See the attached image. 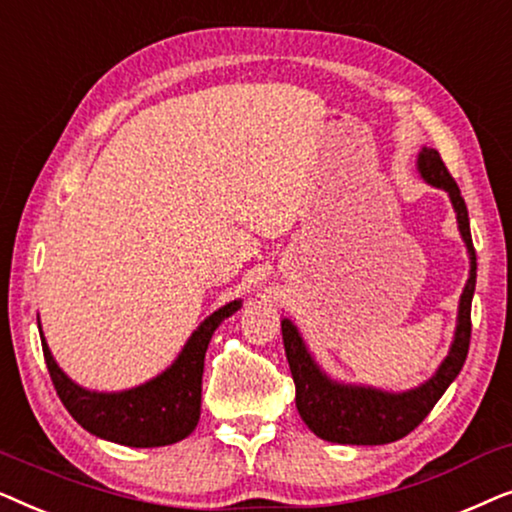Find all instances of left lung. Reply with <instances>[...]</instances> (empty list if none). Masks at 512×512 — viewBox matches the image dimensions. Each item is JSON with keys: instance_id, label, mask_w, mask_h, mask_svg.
I'll return each instance as SVG.
<instances>
[{"instance_id": "left-lung-1", "label": "left lung", "mask_w": 512, "mask_h": 512, "mask_svg": "<svg viewBox=\"0 0 512 512\" xmlns=\"http://www.w3.org/2000/svg\"><path fill=\"white\" fill-rule=\"evenodd\" d=\"M419 172L429 184L445 188L457 209V221L461 237H464L468 254H471V277L459 303V324L454 345L438 368V373L422 387L405 391V394H384V391L363 387H342L331 382L317 368L312 356L300 340L296 326L289 319L282 321V338L286 359L296 384V408L303 422L317 433L319 438L342 445H384L408 436L424 422V417L433 410L438 398L445 394L454 377L464 366L468 345H471V300L475 291V249L468 223V209L461 198L457 181L452 179L443 158L436 149H424L419 153Z\"/></svg>"}]
</instances>
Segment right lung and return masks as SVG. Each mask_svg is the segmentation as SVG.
I'll return each mask as SVG.
<instances>
[{
	"mask_svg": "<svg viewBox=\"0 0 512 512\" xmlns=\"http://www.w3.org/2000/svg\"><path fill=\"white\" fill-rule=\"evenodd\" d=\"M237 307H240V300L228 303L202 321L170 370L123 394H93V391L76 387L53 361L46 340H41L53 387L69 415L93 436L128 447L179 443L195 429L200 419L202 368H205L209 340L221 321L230 317Z\"/></svg>",
	"mask_w": 512,
	"mask_h": 512,
	"instance_id": "right-lung-1",
	"label": "right lung"
}]
</instances>
